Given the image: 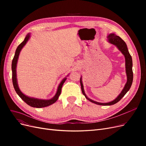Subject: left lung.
I'll return each mask as SVG.
<instances>
[{"instance_id":"obj_1","label":"left lung","mask_w":146,"mask_h":146,"mask_svg":"<svg viewBox=\"0 0 146 146\" xmlns=\"http://www.w3.org/2000/svg\"><path fill=\"white\" fill-rule=\"evenodd\" d=\"M107 38H108V41L110 43L117 46V47L118 48V50L122 54H123V55L124 56L125 59V71H126V74H127V83L125 84L124 89H122L121 94L117 96V98L115 99H114L113 101H112L110 102L101 103V102H98L94 101L93 100H92V99H89V98H88L87 96L86 95V94L85 93V91H84V89H83V85L82 83V78H80V79L82 94L85 95V98L88 99V100H89L91 102L94 103L97 105H105V106L106 105H113L117 103L118 102H119L122 99V98H123V96H124V95L127 94V92L129 90L130 88H131V86L132 85V83H133V69H132L133 60H132V57H131V55L129 54V53L128 52L126 43L123 40H122L119 36L115 35L114 34H110L108 36H107Z\"/></svg>"}]
</instances>
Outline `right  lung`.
I'll return each instance as SVG.
<instances>
[{"label": "right lung", "instance_id": "obj_1", "mask_svg": "<svg viewBox=\"0 0 146 146\" xmlns=\"http://www.w3.org/2000/svg\"><path fill=\"white\" fill-rule=\"evenodd\" d=\"M30 37V34H28L25 38L24 41L22 42H21L17 47L16 51H15V54L14 57L12 60V82H13V85L14 87V89L16 91V92L17 94L19 95V96L24 101L26 104H27L28 105L34 107V108H44V107L48 106L49 105H51V104L55 103L59 97V96L61 94V88L63 86V85L64 84V82L66 80V78H64L62 81L60 83V85L58 87L57 90L56 94L55 96H54L51 99H48V100H45V99H37V98H31L29 96H26L23 94L22 92L20 90L18 85V82H17V64L18 62V59L19 57V55L21 50L22 48L24 47V46L26 44L27 41H28L29 38Z\"/></svg>", "mask_w": 146, "mask_h": 146}]
</instances>
